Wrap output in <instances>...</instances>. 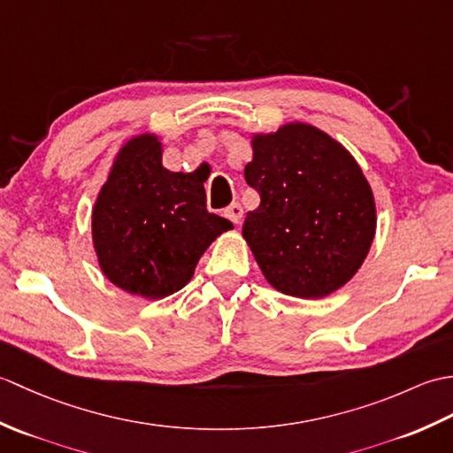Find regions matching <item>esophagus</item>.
Returning <instances> with one entry per match:
<instances>
[{"label": "esophagus", "mask_w": 453, "mask_h": 453, "mask_svg": "<svg viewBox=\"0 0 453 453\" xmlns=\"http://www.w3.org/2000/svg\"><path fill=\"white\" fill-rule=\"evenodd\" d=\"M224 216H226L227 219H232L234 224H242V219H243V206L237 204V202H234L232 206H227V208L224 210Z\"/></svg>", "instance_id": "obj_1"}]
</instances>
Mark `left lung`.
Returning a JSON list of instances; mask_svg holds the SVG:
<instances>
[{
	"label": "left lung",
	"instance_id": "left-lung-1",
	"mask_svg": "<svg viewBox=\"0 0 453 453\" xmlns=\"http://www.w3.org/2000/svg\"><path fill=\"white\" fill-rule=\"evenodd\" d=\"M245 180L261 204L243 237L266 282L317 300L358 273L375 235L370 182L342 143L305 122L253 136Z\"/></svg>",
	"mask_w": 453,
	"mask_h": 453
}]
</instances>
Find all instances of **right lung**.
Wrapping results in <instances>:
<instances>
[{"instance_id":"obj_1","label":"right lung","mask_w":453,"mask_h":453,"mask_svg":"<svg viewBox=\"0 0 453 453\" xmlns=\"http://www.w3.org/2000/svg\"><path fill=\"white\" fill-rule=\"evenodd\" d=\"M156 134L130 138L93 206L99 266L120 290L161 300L185 286L210 243L234 224L206 210L204 177L161 163Z\"/></svg>"}]
</instances>
